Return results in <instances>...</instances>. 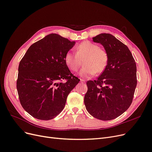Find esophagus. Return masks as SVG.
<instances>
[{
    "label": "esophagus",
    "mask_w": 152,
    "mask_h": 152,
    "mask_svg": "<svg viewBox=\"0 0 152 152\" xmlns=\"http://www.w3.org/2000/svg\"><path fill=\"white\" fill-rule=\"evenodd\" d=\"M80 82H81V83H82V84H84V83H85V82H86V80H84V79H80Z\"/></svg>",
    "instance_id": "obj_1"
}]
</instances>
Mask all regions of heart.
<instances>
[{
  "mask_svg": "<svg viewBox=\"0 0 152 152\" xmlns=\"http://www.w3.org/2000/svg\"><path fill=\"white\" fill-rule=\"evenodd\" d=\"M83 60L84 66L80 75L83 77H91L95 73H102L107 68L108 63V54L104 49L90 42L84 41L76 48V54L67 52L64 61L67 67L72 72H77L82 65Z\"/></svg>",
  "mask_w": 152,
  "mask_h": 152,
  "instance_id": "b5f03b06",
  "label": "heart"
}]
</instances>
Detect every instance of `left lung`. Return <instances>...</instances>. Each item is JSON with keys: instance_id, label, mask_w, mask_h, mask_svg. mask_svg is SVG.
I'll return each instance as SVG.
<instances>
[{"instance_id": "left-lung-1", "label": "left lung", "mask_w": 152, "mask_h": 152, "mask_svg": "<svg viewBox=\"0 0 152 152\" xmlns=\"http://www.w3.org/2000/svg\"><path fill=\"white\" fill-rule=\"evenodd\" d=\"M93 39L103 45L108 63L97 80L87 82L84 104L92 116L110 121L125 112L132 103L137 85L136 65L127 46L112 35L101 34Z\"/></svg>"}]
</instances>
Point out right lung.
Returning <instances> with one entry per match:
<instances>
[{"label": "right lung", "instance_id": "add662e5", "mask_svg": "<svg viewBox=\"0 0 152 152\" xmlns=\"http://www.w3.org/2000/svg\"><path fill=\"white\" fill-rule=\"evenodd\" d=\"M74 44L58 34H49L32 44L20 61L18 96L22 107L34 118L48 121L56 117L79 82L64 61ZM63 80L66 82L61 83Z\"/></svg>", "mask_w": 152, "mask_h": 152}]
</instances>
